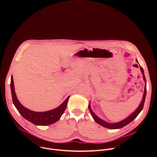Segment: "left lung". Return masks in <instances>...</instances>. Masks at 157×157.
Wrapping results in <instances>:
<instances>
[{
  "mask_svg": "<svg viewBox=\"0 0 157 157\" xmlns=\"http://www.w3.org/2000/svg\"><path fill=\"white\" fill-rule=\"evenodd\" d=\"M136 61L138 63L137 59H136ZM140 71L141 73L143 75V79L145 81V88H144V93L143 95V98H142V100L139 105V106L137 107V109L133 112L132 114H131L128 117H127L126 119L116 122V123H109L102 119H101V118H99L98 116H96L94 113V112L93 111V110L91 109V104L89 102V104L88 105V109L89 112H90V113L93 117V118L94 119V121L96 122H97L98 124L101 125V126L107 128H110V129H118V128H121L124 127V126L127 125V124H128L130 122H131L133 120L135 119L137 116L139 114V113L142 111V110L143 109L144 107V102H145V97H146V93H147V81H146V79L145 77V75H144V71L143 68H142L141 66H140Z\"/></svg>",
  "mask_w": 157,
  "mask_h": 157,
  "instance_id": "8db88e82",
  "label": "left lung"
}]
</instances>
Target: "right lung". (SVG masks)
<instances>
[{
    "instance_id": "right-lung-1",
    "label": "right lung",
    "mask_w": 157,
    "mask_h": 157,
    "mask_svg": "<svg viewBox=\"0 0 157 157\" xmlns=\"http://www.w3.org/2000/svg\"><path fill=\"white\" fill-rule=\"evenodd\" d=\"M10 89L12 101L18 113L25 119L36 125H48L57 122L64 113L70 98L68 96L60 105L54 109L45 112H35L22 105L18 100L14 89L12 76L10 81Z\"/></svg>"
}]
</instances>
